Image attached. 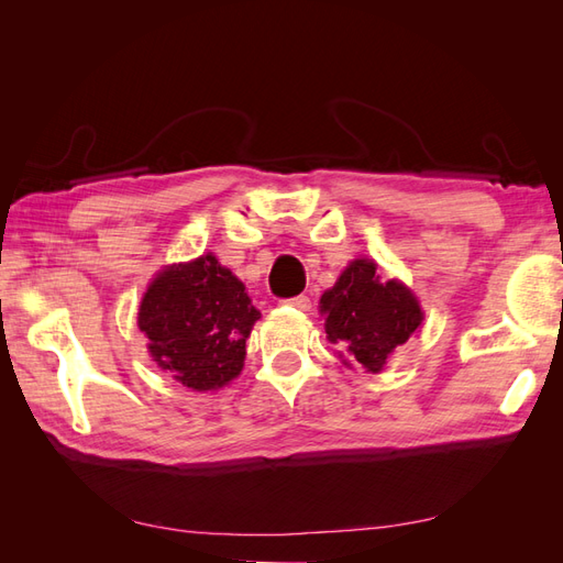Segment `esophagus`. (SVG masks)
I'll return each mask as SVG.
<instances>
[{"label": "esophagus", "instance_id": "1", "mask_svg": "<svg viewBox=\"0 0 563 563\" xmlns=\"http://www.w3.org/2000/svg\"><path fill=\"white\" fill-rule=\"evenodd\" d=\"M284 302L291 305V308H296V310H302V312H308L312 308V300L308 296H296V298H288Z\"/></svg>", "mask_w": 563, "mask_h": 563}]
</instances>
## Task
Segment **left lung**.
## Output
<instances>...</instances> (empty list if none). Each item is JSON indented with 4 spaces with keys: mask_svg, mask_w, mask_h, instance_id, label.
<instances>
[{
    "mask_svg": "<svg viewBox=\"0 0 563 563\" xmlns=\"http://www.w3.org/2000/svg\"><path fill=\"white\" fill-rule=\"evenodd\" d=\"M376 269L378 265L368 258L352 261L319 300L323 329L338 356L366 373H380L387 356L422 323L411 288L397 279L383 282Z\"/></svg>",
    "mask_w": 563,
    "mask_h": 563,
    "instance_id": "left-lung-1",
    "label": "left lung"
}]
</instances>
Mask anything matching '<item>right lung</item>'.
I'll use <instances>...</instances> for the list:
<instances>
[{
  "mask_svg": "<svg viewBox=\"0 0 563 563\" xmlns=\"http://www.w3.org/2000/svg\"><path fill=\"white\" fill-rule=\"evenodd\" d=\"M258 319L244 284L213 253L162 269L139 310L152 362L197 391L240 376L246 338Z\"/></svg>",
  "mask_w": 563,
  "mask_h": 563,
  "instance_id": "add662e5",
  "label": "right lung"
}]
</instances>
